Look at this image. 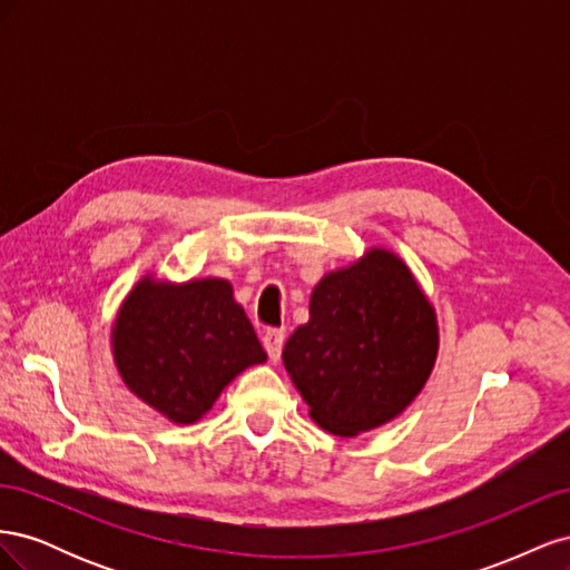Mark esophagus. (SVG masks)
Listing matches in <instances>:
<instances>
[{
    "label": "esophagus",
    "instance_id": "esophagus-1",
    "mask_svg": "<svg viewBox=\"0 0 570 570\" xmlns=\"http://www.w3.org/2000/svg\"><path fill=\"white\" fill-rule=\"evenodd\" d=\"M283 342H285V333L283 331H275V327H271V331L264 333V350H266L271 361H278L281 358Z\"/></svg>",
    "mask_w": 570,
    "mask_h": 570
}]
</instances>
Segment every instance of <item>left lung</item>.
Here are the masks:
<instances>
[{
  "instance_id": "obj_1",
  "label": "left lung",
  "mask_w": 570,
  "mask_h": 570,
  "mask_svg": "<svg viewBox=\"0 0 570 570\" xmlns=\"http://www.w3.org/2000/svg\"><path fill=\"white\" fill-rule=\"evenodd\" d=\"M438 354L435 312L409 268L390 252L325 275L308 323L283 350L312 419L335 435L387 423L425 385Z\"/></svg>"
}]
</instances>
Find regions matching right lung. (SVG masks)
Returning a JSON list of instances; mask_svg holds the SVG:
<instances>
[{"mask_svg": "<svg viewBox=\"0 0 570 570\" xmlns=\"http://www.w3.org/2000/svg\"><path fill=\"white\" fill-rule=\"evenodd\" d=\"M114 356L126 385L174 423L202 419L237 373L266 361L230 283L214 278L142 281L116 318Z\"/></svg>", "mask_w": 570, "mask_h": 570, "instance_id": "1", "label": "right lung"}]
</instances>
